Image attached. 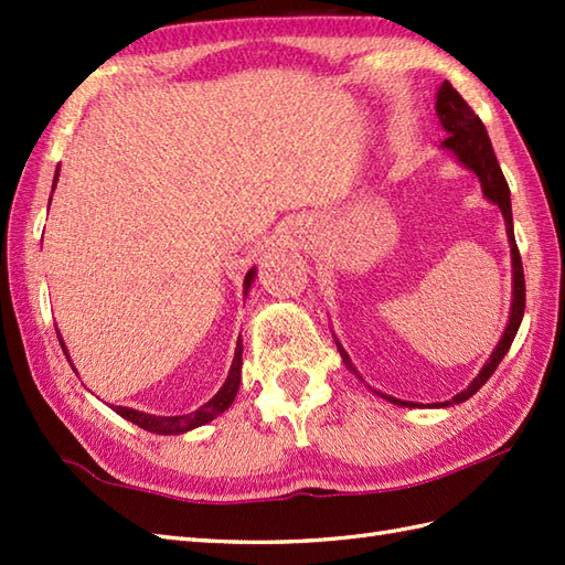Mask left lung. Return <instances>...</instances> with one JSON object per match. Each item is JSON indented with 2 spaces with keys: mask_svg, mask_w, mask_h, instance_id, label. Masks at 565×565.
Here are the masks:
<instances>
[{
  "mask_svg": "<svg viewBox=\"0 0 565 565\" xmlns=\"http://www.w3.org/2000/svg\"><path fill=\"white\" fill-rule=\"evenodd\" d=\"M437 116H439L441 128L449 134L447 138L441 140V148H447L449 152H454V158L478 177V182H481V186H483V196L488 201H493L495 206L502 211V218H505V227H508L510 252H512V308H510L508 328H505V332H502V338L493 350V354H490L486 366L478 371V376L471 381V386L463 388L461 393H456L451 401H444L439 405V407H447V405H454V403L468 401L478 388L486 386V381L495 374V369L502 362V356L508 354L514 334H518V330H520L522 316H524V269H522V257H520L518 243H514L510 186L505 182V174H502V170H500L493 146H490V138H488V130H486L483 121L473 114L471 106L463 102L461 94L456 92L449 82H441V87L437 92ZM334 342H338V340H334ZM338 350L342 354V362L347 364V369L354 371V374H356L350 354L342 350L340 342H338ZM379 395H381V398L395 403V405H405V407L417 405V403H411V401L393 398V395H383V393H379Z\"/></svg>",
  "mask_w": 565,
  "mask_h": 565,
  "instance_id": "left-lung-1",
  "label": "left lung"
}]
</instances>
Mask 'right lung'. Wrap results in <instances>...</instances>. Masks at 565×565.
Returning <instances> with one entry per match:
<instances>
[{"instance_id":"right-lung-1","label":"right lung","mask_w":565,"mask_h":565,"mask_svg":"<svg viewBox=\"0 0 565 565\" xmlns=\"http://www.w3.org/2000/svg\"><path fill=\"white\" fill-rule=\"evenodd\" d=\"M55 182H57V174H55ZM55 182H53V189H55ZM252 281H255V269H249L247 276H245V296H247V291H249ZM57 340H60V347H63V352H65L67 362H70V354H67V350H65L63 338H60V332H57ZM72 369H75V366H72ZM239 374H243V340H237L231 374H227V379H225V383H223V388H221L218 393H215L206 405H201L199 411L189 413V415H172V417L148 415V413L134 411V407H124V405L114 407V411H116L118 415H121V417H126L128 423H134V425L142 427V429L152 431V435H182V431H189V429H194V427H201V425L211 423L213 417H218L221 413H225L227 407L233 405L235 395H237V388H239Z\"/></svg>"}]
</instances>
